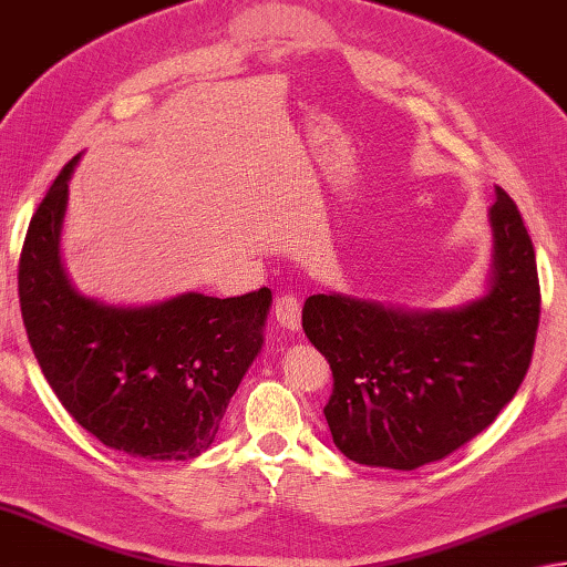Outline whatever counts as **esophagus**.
I'll use <instances>...</instances> for the list:
<instances>
[{
	"label": "esophagus",
	"instance_id": "1",
	"mask_svg": "<svg viewBox=\"0 0 567 567\" xmlns=\"http://www.w3.org/2000/svg\"><path fill=\"white\" fill-rule=\"evenodd\" d=\"M274 316L286 330H300V300L293 293H284L276 298Z\"/></svg>",
	"mask_w": 567,
	"mask_h": 567
}]
</instances>
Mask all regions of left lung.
<instances>
[{"instance_id": "left-lung-1", "label": "left lung", "mask_w": 567, "mask_h": 567, "mask_svg": "<svg viewBox=\"0 0 567 567\" xmlns=\"http://www.w3.org/2000/svg\"><path fill=\"white\" fill-rule=\"evenodd\" d=\"M494 195L484 296L437 310L342 293L306 298L303 330L334 381L322 413L344 457L389 470L443 460L522 386L540 316L536 254L514 200L499 186Z\"/></svg>"}]
</instances>
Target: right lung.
<instances>
[{"instance_id": "add662e5", "label": "right lung", "mask_w": 567, "mask_h": 567, "mask_svg": "<svg viewBox=\"0 0 567 567\" xmlns=\"http://www.w3.org/2000/svg\"><path fill=\"white\" fill-rule=\"evenodd\" d=\"M75 156L31 217L19 303L41 372L87 433L144 460H190L213 445L239 381L264 344L271 291H198L110 306L75 291L61 259Z\"/></svg>"}]
</instances>
